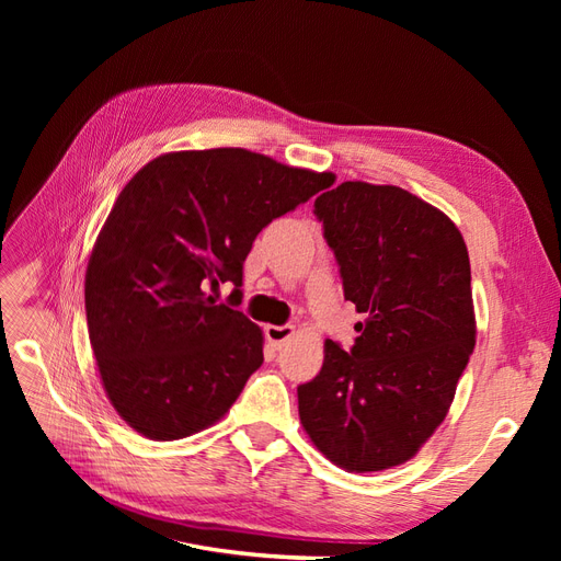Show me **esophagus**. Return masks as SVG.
<instances>
[{
    "instance_id": "1",
    "label": "esophagus",
    "mask_w": 561,
    "mask_h": 561,
    "mask_svg": "<svg viewBox=\"0 0 561 561\" xmlns=\"http://www.w3.org/2000/svg\"><path fill=\"white\" fill-rule=\"evenodd\" d=\"M264 334L268 339V344L274 348H283L287 339H290L295 334V328L293 325H266L264 328Z\"/></svg>"
}]
</instances>
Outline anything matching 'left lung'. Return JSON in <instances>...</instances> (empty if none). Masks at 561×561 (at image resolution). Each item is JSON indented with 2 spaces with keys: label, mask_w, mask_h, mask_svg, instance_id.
<instances>
[{
  "label": "left lung",
  "mask_w": 561,
  "mask_h": 561,
  "mask_svg": "<svg viewBox=\"0 0 561 561\" xmlns=\"http://www.w3.org/2000/svg\"><path fill=\"white\" fill-rule=\"evenodd\" d=\"M313 208L365 322L348 351L328 339L297 388L301 426L339 468H393L445 421L474 348L468 248L443 210L393 184L342 182Z\"/></svg>",
  "instance_id": "1"
}]
</instances>
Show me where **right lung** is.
<instances>
[{"label":"right lung","instance_id":"1","mask_svg":"<svg viewBox=\"0 0 561 561\" xmlns=\"http://www.w3.org/2000/svg\"><path fill=\"white\" fill-rule=\"evenodd\" d=\"M334 182L241 147L171 151L118 194L87 268V320L103 388L130 428L180 439L213 426L264 363L239 309L257 233ZM222 282L229 305L209 295Z\"/></svg>","mask_w":561,"mask_h":561}]
</instances>
